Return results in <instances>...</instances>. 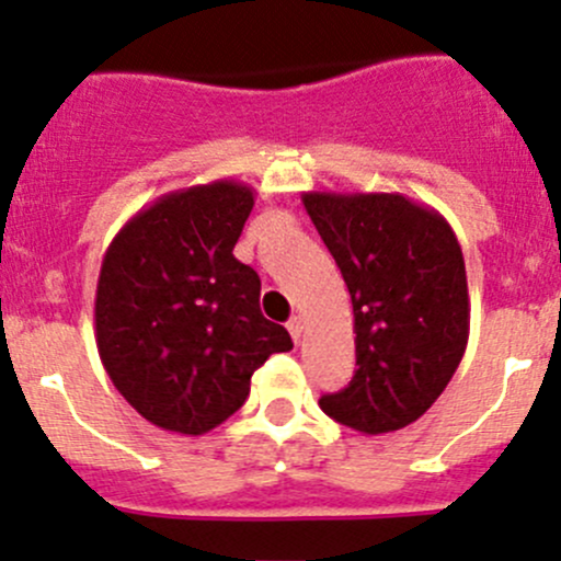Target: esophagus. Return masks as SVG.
<instances>
[{"instance_id": "esophagus-1", "label": "esophagus", "mask_w": 561, "mask_h": 561, "mask_svg": "<svg viewBox=\"0 0 561 561\" xmlns=\"http://www.w3.org/2000/svg\"><path fill=\"white\" fill-rule=\"evenodd\" d=\"M287 330H290L293 341L300 344V339H304V320H300V317H293V320L287 322Z\"/></svg>"}]
</instances>
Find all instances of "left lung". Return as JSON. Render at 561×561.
I'll return each instance as SVG.
<instances>
[{
  "label": "left lung",
  "instance_id": "1",
  "mask_svg": "<svg viewBox=\"0 0 561 561\" xmlns=\"http://www.w3.org/2000/svg\"><path fill=\"white\" fill-rule=\"evenodd\" d=\"M355 314L357 370L322 394L330 420L365 435L416 422L465 355L470 300L451 226L400 193H304Z\"/></svg>",
  "mask_w": 561,
  "mask_h": 561
}]
</instances>
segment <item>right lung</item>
I'll return each instance as SVG.
<instances>
[{
    "label": "right lung",
    "instance_id": "1",
    "mask_svg": "<svg viewBox=\"0 0 561 561\" xmlns=\"http://www.w3.org/2000/svg\"><path fill=\"white\" fill-rule=\"evenodd\" d=\"M255 206L244 182L174 191L139 209L104 252L96 346L117 392L161 430L204 435L244 405L290 333L261 314V276L233 257Z\"/></svg>",
    "mask_w": 561,
    "mask_h": 561
}]
</instances>
